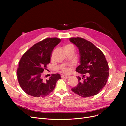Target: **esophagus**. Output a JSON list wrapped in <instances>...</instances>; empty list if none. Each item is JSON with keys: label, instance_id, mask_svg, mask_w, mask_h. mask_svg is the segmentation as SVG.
Returning <instances> with one entry per match:
<instances>
[{"label": "esophagus", "instance_id": "34e87169", "mask_svg": "<svg viewBox=\"0 0 126 126\" xmlns=\"http://www.w3.org/2000/svg\"><path fill=\"white\" fill-rule=\"evenodd\" d=\"M61 77H62V78H68V77H69V76L66 75H62Z\"/></svg>", "mask_w": 126, "mask_h": 126}]
</instances>
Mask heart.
<instances>
[{
    "instance_id": "heart-1",
    "label": "heart",
    "mask_w": 126,
    "mask_h": 126,
    "mask_svg": "<svg viewBox=\"0 0 126 126\" xmlns=\"http://www.w3.org/2000/svg\"><path fill=\"white\" fill-rule=\"evenodd\" d=\"M63 48H64V50H65V51L68 50V49H74V46L72 45H71V44H67V45H66L65 46H64ZM62 71L63 72H66L67 71V68L65 66H63L62 68Z\"/></svg>"
}]
</instances>
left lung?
Listing matches in <instances>:
<instances>
[{
    "label": "left lung",
    "instance_id": "1",
    "mask_svg": "<svg viewBox=\"0 0 126 126\" xmlns=\"http://www.w3.org/2000/svg\"><path fill=\"white\" fill-rule=\"evenodd\" d=\"M70 42L78 49L80 65L76 71L83 75L78 76V83L71 90L79 96L88 97L98 94L107 81L109 67L103 52L96 46L80 37L70 38Z\"/></svg>",
    "mask_w": 126,
    "mask_h": 126
}]
</instances>
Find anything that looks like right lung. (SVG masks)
Returning a JSON list of instances; mask_svg holds the SVG:
<instances>
[{"label":"right lung","instance_id":"add662e5","mask_svg":"<svg viewBox=\"0 0 126 126\" xmlns=\"http://www.w3.org/2000/svg\"><path fill=\"white\" fill-rule=\"evenodd\" d=\"M61 39L48 38L36 43L21 58L17 74L20 86L30 96L43 98L55 89L57 81L61 78L59 74H52L45 80L42 73L50 63L53 49Z\"/></svg>","mask_w":126,"mask_h":126}]
</instances>
